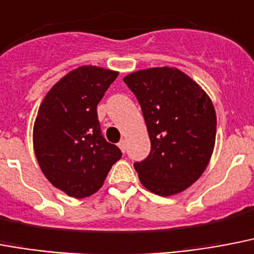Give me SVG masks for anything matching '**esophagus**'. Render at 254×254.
Listing matches in <instances>:
<instances>
[{
    "instance_id": "1",
    "label": "esophagus",
    "mask_w": 254,
    "mask_h": 254,
    "mask_svg": "<svg viewBox=\"0 0 254 254\" xmlns=\"http://www.w3.org/2000/svg\"><path fill=\"white\" fill-rule=\"evenodd\" d=\"M118 147L121 148V151L125 153L126 152V148H127V144H126V140H121L119 143H118Z\"/></svg>"
}]
</instances>
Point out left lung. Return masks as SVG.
Masks as SVG:
<instances>
[{"label":"left lung","mask_w":254,"mask_h":254,"mask_svg":"<svg viewBox=\"0 0 254 254\" xmlns=\"http://www.w3.org/2000/svg\"><path fill=\"white\" fill-rule=\"evenodd\" d=\"M137 98L151 152L135 162L144 188L157 195L184 191L198 180L212 155L216 115L208 95L184 72L162 66L123 78Z\"/></svg>","instance_id":"left-lung-1"}]
</instances>
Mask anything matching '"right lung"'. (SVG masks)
<instances>
[{"label":"right lung","instance_id":"1","mask_svg":"<svg viewBox=\"0 0 254 254\" xmlns=\"http://www.w3.org/2000/svg\"><path fill=\"white\" fill-rule=\"evenodd\" d=\"M118 72L85 65L64 76L47 93L34 125L39 166L55 188L73 198L98 191L121 149L106 141L97 114Z\"/></svg>","mask_w":254,"mask_h":254}]
</instances>
